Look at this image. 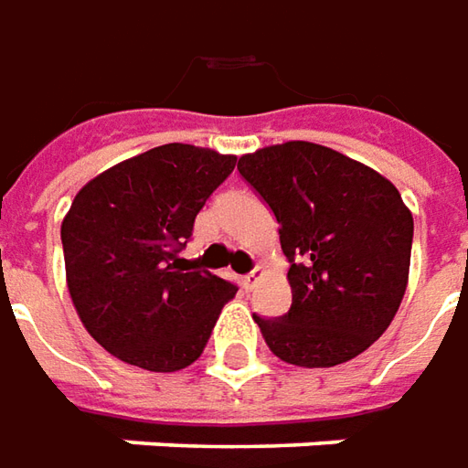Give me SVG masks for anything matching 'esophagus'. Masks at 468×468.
<instances>
[{
	"mask_svg": "<svg viewBox=\"0 0 468 468\" xmlns=\"http://www.w3.org/2000/svg\"><path fill=\"white\" fill-rule=\"evenodd\" d=\"M262 275H265V270H262V267H254L252 272H247V275L241 277V285H244V290H252L254 282H257Z\"/></svg>",
	"mask_w": 468,
	"mask_h": 468,
	"instance_id": "esophagus-1",
	"label": "esophagus"
}]
</instances>
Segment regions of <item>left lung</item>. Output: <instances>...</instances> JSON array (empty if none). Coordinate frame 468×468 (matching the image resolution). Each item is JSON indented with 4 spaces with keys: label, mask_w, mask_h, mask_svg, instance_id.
Instances as JSON below:
<instances>
[{
    "label": "left lung",
    "mask_w": 468,
    "mask_h": 468,
    "mask_svg": "<svg viewBox=\"0 0 468 468\" xmlns=\"http://www.w3.org/2000/svg\"><path fill=\"white\" fill-rule=\"evenodd\" d=\"M241 178L280 224L292 305L257 326L295 367H336L382 336L408 288L412 214L377 170L324 144L285 142L239 157Z\"/></svg>",
    "instance_id": "left-lung-1"
}]
</instances>
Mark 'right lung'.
Masks as SVG:
<instances>
[{
	"mask_svg": "<svg viewBox=\"0 0 468 468\" xmlns=\"http://www.w3.org/2000/svg\"><path fill=\"white\" fill-rule=\"evenodd\" d=\"M234 154L170 142L89 180L60 239L70 301L109 354L150 372H178L203 354L237 285L186 270L178 252Z\"/></svg>",
	"mask_w": 468,
	"mask_h": 468,
	"instance_id": "add662e5",
	"label": "right lung"
}]
</instances>
